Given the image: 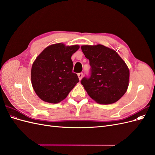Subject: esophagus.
Wrapping results in <instances>:
<instances>
[{"label":"esophagus","mask_w":155,"mask_h":155,"mask_svg":"<svg viewBox=\"0 0 155 155\" xmlns=\"http://www.w3.org/2000/svg\"><path fill=\"white\" fill-rule=\"evenodd\" d=\"M83 76V73H82V72H81V73H79V74H78V78H79V80H81V79H82Z\"/></svg>","instance_id":"1"}]
</instances>
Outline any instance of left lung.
Segmentation results:
<instances>
[{
	"label": "left lung",
	"mask_w": 155,
	"mask_h": 155,
	"mask_svg": "<svg viewBox=\"0 0 155 155\" xmlns=\"http://www.w3.org/2000/svg\"><path fill=\"white\" fill-rule=\"evenodd\" d=\"M81 48L91 67V77L81 81L88 96L100 104L118 101L129 86L127 65L115 50L102 45H83Z\"/></svg>",
	"instance_id": "obj_1"
}]
</instances>
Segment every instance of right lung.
<instances>
[{
	"label": "right lung",
	"mask_w": 155,
	"mask_h": 155,
	"mask_svg": "<svg viewBox=\"0 0 155 155\" xmlns=\"http://www.w3.org/2000/svg\"><path fill=\"white\" fill-rule=\"evenodd\" d=\"M79 45L63 43L51 45L45 48L32 64L31 81L33 88L41 100L58 104L68 95L79 82L72 72L71 57Z\"/></svg>",
	"instance_id": "right-lung-1"
}]
</instances>
